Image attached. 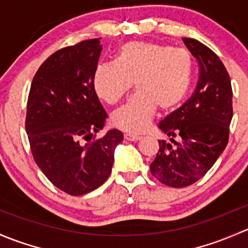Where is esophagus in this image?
Segmentation results:
<instances>
[{
    "label": "esophagus",
    "instance_id": "1",
    "mask_svg": "<svg viewBox=\"0 0 248 248\" xmlns=\"http://www.w3.org/2000/svg\"><path fill=\"white\" fill-rule=\"evenodd\" d=\"M124 139L126 140V141L136 142V141H140V140H142V136H137V135H134V134H125Z\"/></svg>",
    "mask_w": 248,
    "mask_h": 248
}]
</instances>
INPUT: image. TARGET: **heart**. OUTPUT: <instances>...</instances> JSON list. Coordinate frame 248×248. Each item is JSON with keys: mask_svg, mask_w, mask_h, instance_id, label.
I'll list each match as a JSON object with an SVG mask.
<instances>
[{"mask_svg": "<svg viewBox=\"0 0 248 248\" xmlns=\"http://www.w3.org/2000/svg\"><path fill=\"white\" fill-rule=\"evenodd\" d=\"M193 61L184 48L160 43L129 42L117 52L116 62L103 63L94 71L93 88L109 105L123 99L135 81L137 92L111 117L112 124L124 131L142 132L157 107L170 111L187 95Z\"/></svg>", "mask_w": 248, "mask_h": 248, "instance_id": "1", "label": "heart"}]
</instances>
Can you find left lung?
<instances>
[{
    "instance_id": "left-lung-1",
    "label": "left lung",
    "mask_w": 248,
    "mask_h": 248,
    "mask_svg": "<svg viewBox=\"0 0 248 248\" xmlns=\"http://www.w3.org/2000/svg\"><path fill=\"white\" fill-rule=\"evenodd\" d=\"M200 64L192 96L157 124L170 141L160 148L150 172L165 185L185 187L200 180L223 153L233 117V91L227 69L214 51L192 38H183Z\"/></svg>"
}]
</instances>
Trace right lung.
<instances>
[{
  "instance_id": "right-lung-1",
  "label": "right lung",
  "mask_w": 248,
  "mask_h": 248,
  "mask_svg": "<svg viewBox=\"0 0 248 248\" xmlns=\"http://www.w3.org/2000/svg\"><path fill=\"white\" fill-rule=\"evenodd\" d=\"M103 46L83 40L56 51L33 78L27 100V136L34 161L56 187L82 196L105 183L123 134L93 139L107 113L93 88Z\"/></svg>"
}]
</instances>
